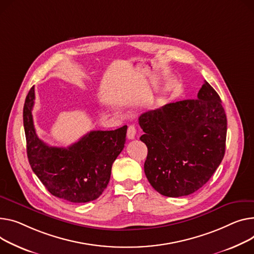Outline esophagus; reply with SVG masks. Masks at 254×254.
I'll list each match as a JSON object with an SVG mask.
<instances>
[{"label":"esophagus","instance_id":"esophagus-1","mask_svg":"<svg viewBox=\"0 0 254 254\" xmlns=\"http://www.w3.org/2000/svg\"><path fill=\"white\" fill-rule=\"evenodd\" d=\"M134 136H136V127L133 126H129L127 128V137L129 140L134 139Z\"/></svg>","mask_w":254,"mask_h":254}]
</instances>
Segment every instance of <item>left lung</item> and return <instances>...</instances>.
<instances>
[{
  "label": "left lung",
  "mask_w": 254,
  "mask_h": 254,
  "mask_svg": "<svg viewBox=\"0 0 254 254\" xmlns=\"http://www.w3.org/2000/svg\"><path fill=\"white\" fill-rule=\"evenodd\" d=\"M148 148L145 175L158 193L190 195L209 181L226 150L227 116L221 98L204 80L197 99L170 103L139 117Z\"/></svg>",
  "instance_id": "obj_1"
}]
</instances>
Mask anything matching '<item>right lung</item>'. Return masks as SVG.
<instances>
[{
  "instance_id": "1",
  "label": "right lung",
  "mask_w": 254,
  "mask_h": 254,
  "mask_svg": "<svg viewBox=\"0 0 254 254\" xmlns=\"http://www.w3.org/2000/svg\"><path fill=\"white\" fill-rule=\"evenodd\" d=\"M33 104L35 87L29 90L23 107L26 151L32 172L58 198L73 203L97 199L106 189L112 164L125 147L127 127L92 130L67 148L48 146L33 126Z\"/></svg>"
}]
</instances>
